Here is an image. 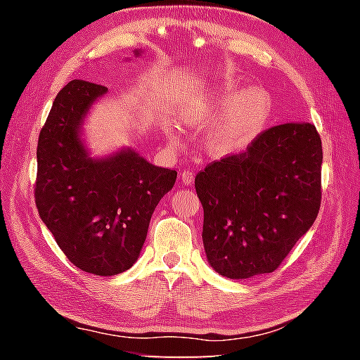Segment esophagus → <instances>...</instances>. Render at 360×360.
Segmentation results:
<instances>
[{
	"instance_id": "1",
	"label": "esophagus",
	"mask_w": 360,
	"mask_h": 360,
	"mask_svg": "<svg viewBox=\"0 0 360 360\" xmlns=\"http://www.w3.org/2000/svg\"><path fill=\"white\" fill-rule=\"evenodd\" d=\"M181 181L184 186H192L193 181H195V176L192 172H188V169H184V172H181Z\"/></svg>"
}]
</instances>
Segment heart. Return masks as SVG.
Masks as SVG:
<instances>
[{"label": "heart", "instance_id": "obj_1", "mask_svg": "<svg viewBox=\"0 0 360 360\" xmlns=\"http://www.w3.org/2000/svg\"><path fill=\"white\" fill-rule=\"evenodd\" d=\"M271 112V98L257 85L240 87L224 76L210 90L187 98L181 109L186 127H203L214 122L205 138V148L214 157L231 155L251 144L264 130Z\"/></svg>", "mask_w": 360, "mask_h": 360}]
</instances>
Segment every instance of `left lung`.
Segmentation results:
<instances>
[{"mask_svg":"<svg viewBox=\"0 0 360 360\" xmlns=\"http://www.w3.org/2000/svg\"><path fill=\"white\" fill-rule=\"evenodd\" d=\"M321 165L316 127L288 122L197 174L203 246L219 275L246 279L276 270L318 217Z\"/></svg>","mask_w":360,"mask_h":360,"instance_id":"8db88e82","label":"left lung"}]
</instances>
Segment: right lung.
Returning a JSON list of instances; mask_svg holds the SVG:
<instances>
[{
  "mask_svg": "<svg viewBox=\"0 0 360 360\" xmlns=\"http://www.w3.org/2000/svg\"><path fill=\"white\" fill-rule=\"evenodd\" d=\"M143 51L136 49L135 57ZM108 89L71 81L56 96L39 133L34 197L41 221L71 264L114 276L138 260L149 222L174 169L152 165L133 148L90 154L84 124Z\"/></svg>",
  "mask_w": 360,
  "mask_h": 360,
  "instance_id": "1",
  "label": "right lung"
}]
</instances>
